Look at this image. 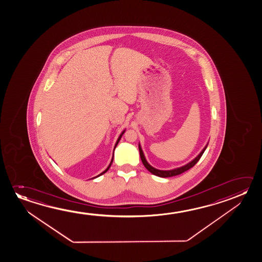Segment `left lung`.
Returning <instances> with one entry per match:
<instances>
[{
	"mask_svg": "<svg viewBox=\"0 0 262 262\" xmlns=\"http://www.w3.org/2000/svg\"><path fill=\"white\" fill-rule=\"evenodd\" d=\"M208 146V145H207ZM207 146L204 148L202 151H201V153H200L196 158L194 159V160H192L191 162L188 163L187 165L186 166H181V167H179V168H176V169H173V170H158L157 168H154L153 166H150L149 164L147 163V161L145 160V156L143 154V151L141 149V146L139 145V153H140V158H141L142 163H143V165L145 166V168L147 169V170L151 172L152 174H156V176H158V177H160V178H170V177H174V176H178V174H182L183 172H185V171L188 170V169H190L191 167L195 166L196 163L199 162V160H200V158L202 157V155H203L204 152H205V150L207 148Z\"/></svg>",
	"mask_w": 262,
	"mask_h": 262,
	"instance_id": "obj_1",
	"label": "left lung"
}]
</instances>
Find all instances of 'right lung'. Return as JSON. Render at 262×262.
<instances>
[{"instance_id": "obj_1", "label": "right lung", "mask_w": 262, "mask_h": 262, "mask_svg": "<svg viewBox=\"0 0 262 262\" xmlns=\"http://www.w3.org/2000/svg\"><path fill=\"white\" fill-rule=\"evenodd\" d=\"M124 133H125V131H124V132H123V133L121 134L120 137H119V138H118V139H117V144H116V145H115V148H116V146H117V144H118V142L120 141L121 137H122V135H123V134H124ZM112 162H113V159H112V161H111V163H110V165H109V166H108L107 168H106V169H105V170H104V172H103V173H101V174H100L99 176H101V174H104V173H105V172H106V171H107L108 169H109V167H110V166H111V164H112ZM99 176H97V177H99Z\"/></svg>"}]
</instances>
